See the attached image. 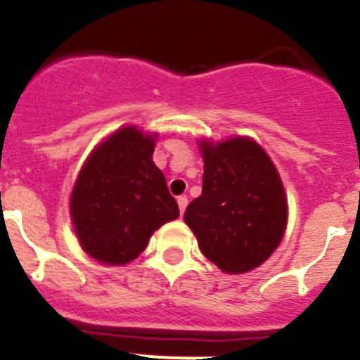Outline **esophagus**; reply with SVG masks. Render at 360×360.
Listing matches in <instances>:
<instances>
[{
	"label": "esophagus",
	"instance_id": "esophagus-1",
	"mask_svg": "<svg viewBox=\"0 0 360 360\" xmlns=\"http://www.w3.org/2000/svg\"><path fill=\"white\" fill-rule=\"evenodd\" d=\"M176 202H178V207H180V212H182V214H184V211H186L187 202H189V200H187L186 195H182V196H178Z\"/></svg>",
	"mask_w": 360,
	"mask_h": 360
}]
</instances>
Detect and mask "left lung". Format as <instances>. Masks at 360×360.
I'll return each instance as SVG.
<instances>
[{
    "label": "left lung",
    "instance_id": "8db88e82",
    "mask_svg": "<svg viewBox=\"0 0 360 360\" xmlns=\"http://www.w3.org/2000/svg\"><path fill=\"white\" fill-rule=\"evenodd\" d=\"M202 195L184 219L202 254L229 274L249 272L278 249L287 225L281 178L250 139L203 142Z\"/></svg>",
    "mask_w": 360,
    "mask_h": 360
}]
</instances>
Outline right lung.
Instances as JSON below:
<instances>
[{
    "instance_id": "obj_1",
    "label": "right lung",
    "mask_w": 360,
    "mask_h": 360,
    "mask_svg": "<svg viewBox=\"0 0 360 360\" xmlns=\"http://www.w3.org/2000/svg\"><path fill=\"white\" fill-rule=\"evenodd\" d=\"M153 151L155 136L128 126L108 136L79 173L70 212L81 247L97 262H131L153 232L180 216Z\"/></svg>"
}]
</instances>
